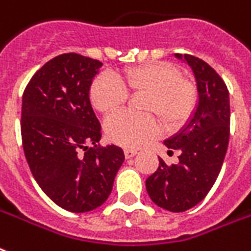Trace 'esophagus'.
Wrapping results in <instances>:
<instances>
[{
  "label": "esophagus",
  "mask_w": 251,
  "mask_h": 251,
  "mask_svg": "<svg viewBox=\"0 0 251 251\" xmlns=\"http://www.w3.org/2000/svg\"><path fill=\"white\" fill-rule=\"evenodd\" d=\"M124 154H125L126 159H130V158H133V156L137 155L138 151L133 150V149H125V150H124Z\"/></svg>",
  "instance_id": "esophagus-1"
}]
</instances>
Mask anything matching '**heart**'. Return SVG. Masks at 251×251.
Returning <instances> with one entry per match:
<instances>
[{"mask_svg":"<svg viewBox=\"0 0 251 251\" xmlns=\"http://www.w3.org/2000/svg\"><path fill=\"white\" fill-rule=\"evenodd\" d=\"M129 93H146L145 110L155 113L168 129H177L188 121L198 102L192 83L181 79L180 71L166 62L146 63L125 71L116 79L109 74L97 76L89 96L99 112L112 114L125 104ZM106 134L112 142L124 147H141L160 134L154 117H137L127 112L113 116L106 122Z\"/></svg>","mask_w":251,"mask_h":251,"instance_id":"heart-1","label":"heart"}]
</instances>
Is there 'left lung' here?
Here are the masks:
<instances>
[{
	"label": "left lung",
	"instance_id": "1",
	"mask_svg": "<svg viewBox=\"0 0 251 251\" xmlns=\"http://www.w3.org/2000/svg\"><path fill=\"white\" fill-rule=\"evenodd\" d=\"M174 56L188 64L198 89L192 116L176 134L164 141L170 150H179V163L159 167L147 177L146 191L154 204L170 212H184L205 198L223 167L229 143V92L212 67L192 55Z\"/></svg>",
	"mask_w": 251,
	"mask_h": 251
}]
</instances>
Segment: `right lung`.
Listing matches in <instances>:
<instances>
[{"label": "right lung", "mask_w": 251, "mask_h": 251, "mask_svg": "<svg viewBox=\"0 0 251 251\" xmlns=\"http://www.w3.org/2000/svg\"><path fill=\"white\" fill-rule=\"evenodd\" d=\"M101 67L63 53L32 76L22 96L21 134L32 176L56 205L75 213L106 201L125 160L121 147L97 146L101 126L89 91Z\"/></svg>", "instance_id": "obj_1"}]
</instances>
